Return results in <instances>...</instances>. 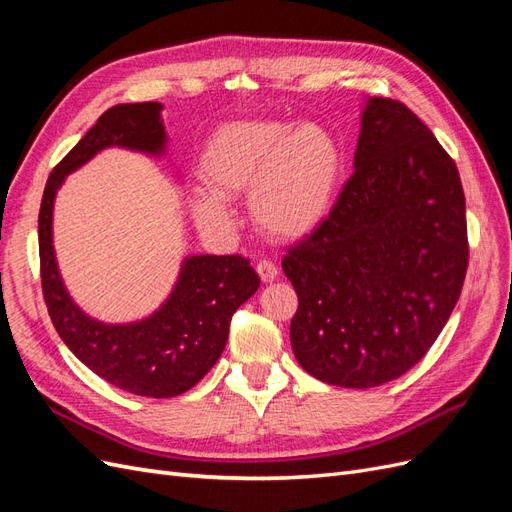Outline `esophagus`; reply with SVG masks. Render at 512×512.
<instances>
[{"mask_svg":"<svg viewBox=\"0 0 512 512\" xmlns=\"http://www.w3.org/2000/svg\"><path fill=\"white\" fill-rule=\"evenodd\" d=\"M256 271H258V275H260V280L262 282H273L275 277H277V267L273 265L271 260H260L258 265H256Z\"/></svg>","mask_w":512,"mask_h":512,"instance_id":"1","label":"esophagus"}]
</instances>
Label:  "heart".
Instances as JSON below:
<instances>
[{
  "mask_svg": "<svg viewBox=\"0 0 512 512\" xmlns=\"http://www.w3.org/2000/svg\"><path fill=\"white\" fill-rule=\"evenodd\" d=\"M198 175L205 192L190 203L198 224L228 226L226 200L250 192L254 222L275 239L294 241L329 218L344 151L316 123L232 121L207 141Z\"/></svg>",
  "mask_w": 512,
  "mask_h": 512,
  "instance_id": "obj_1",
  "label": "heart"
}]
</instances>
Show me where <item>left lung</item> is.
<instances>
[{
    "instance_id": "left-lung-1",
    "label": "left lung",
    "mask_w": 512,
    "mask_h": 512,
    "mask_svg": "<svg viewBox=\"0 0 512 512\" xmlns=\"http://www.w3.org/2000/svg\"><path fill=\"white\" fill-rule=\"evenodd\" d=\"M282 269L299 297L290 344L307 374L371 389L427 354L466 280V198L453 158L406 104L365 102L354 173Z\"/></svg>"
}]
</instances>
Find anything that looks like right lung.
Listing matches in <instances>:
<instances>
[{
  "label": "right lung",
  "mask_w": 512,
  "mask_h": 512,
  "mask_svg": "<svg viewBox=\"0 0 512 512\" xmlns=\"http://www.w3.org/2000/svg\"><path fill=\"white\" fill-rule=\"evenodd\" d=\"M160 102L117 104L96 121L46 181L38 215L44 303L59 337L94 374L141 397H175L190 391L218 363L232 314L260 286L243 256H190L179 280L149 318L104 324L89 318L61 282L53 250V203L66 175L106 147L160 156L166 145Z\"/></svg>",
  "instance_id": "1"
}]
</instances>
